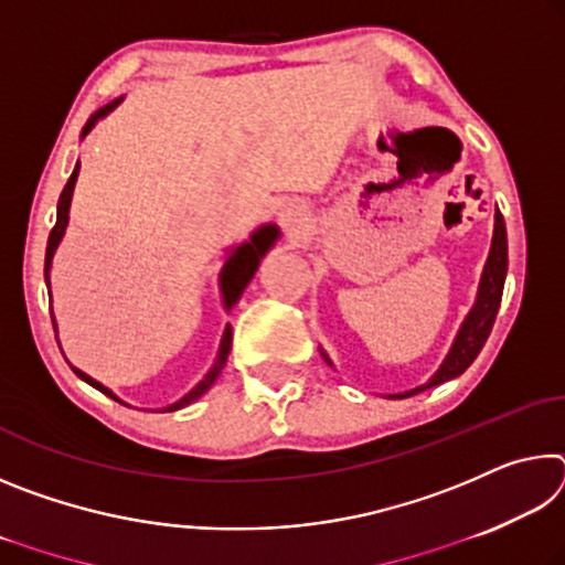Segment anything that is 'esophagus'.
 Returning a JSON list of instances; mask_svg holds the SVG:
<instances>
[{
  "mask_svg": "<svg viewBox=\"0 0 565 565\" xmlns=\"http://www.w3.org/2000/svg\"><path fill=\"white\" fill-rule=\"evenodd\" d=\"M279 224L281 228L289 236H296L301 234V228L306 226V222H309V214H306V206L301 202H296V199H289V202H284L279 206Z\"/></svg>",
  "mask_w": 565,
  "mask_h": 565,
  "instance_id": "34e87169",
  "label": "esophagus"
}]
</instances>
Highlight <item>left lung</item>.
I'll return each mask as SVG.
<instances>
[{"label": "left lung", "mask_w": 565, "mask_h": 565, "mask_svg": "<svg viewBox=\"0 0 565 565\" xmlns=\"http://www.w3.org/2000/svg\"><path fill=\"white\" fill-rule=\"evenodd\" d=\"M505 269H509V242H505V224L499 209H495V224H493V238H491V252L489 259H486L481 281H478V291H476V301L471 306V311L466 313V319L458 329L456 339L448 349L446 359L441 361V366L436 369V374L411 391H404V394H391L388 398H408L414 394H420V391L431 388L444 384V381H451L456 376H461L463 371L471 366L473 359L478 356V351L483 349L486 339L493 329L495 313H499L501 306V294H503V281H505ZM321 356L327 359L329 366H333L331 359L327 356V351H321Z\"/></svg>", "instance_id": "left-lung-1"}]
</instances>
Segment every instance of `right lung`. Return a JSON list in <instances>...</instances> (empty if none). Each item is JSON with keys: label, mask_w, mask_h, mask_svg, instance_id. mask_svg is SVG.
Returning a JSON list of instances; mask_svg holds the SVG:
<instances>
[{"label": "right lung", "mask_w": 565, "mask_h": 565, "mask_svg": "<svg viewBox=\"0 0 565 565\" xmlns=\"http://www.w3.org/2000/svg\"><path fill=\"white\" fill-rule=\"evenodd\" d=\"M121 99H124V97L114 99V102L107 104V107H102V109L94 111L92 117H89V121L84 124L82 139L87 137V134H89L94 127H97L99 119H104V117H107V114H111L114 109H117L119 104H121ZM76 177H79V161H76V167H74V171H72L70 181H66V186L62 189L60 204H56V224H54L52 234H50V242H46V259H44V281H46V286H50V271H52L54 252H56V248H60L62 238H64V232H66V224H70V206H72V194H74ZM279 236H281L279 226H276V224H262L259 228H254L252 236H248L246 242L236 244V246H232V248H226V262H224V266H222V274H218V291H222V303H224L226 311H232L234 306H236V301L242 299L244 289L248 286V281L254 279V274H256V269H259V264H262V259L266 256V252H269V248H271L276 242H279ZM52 321H54V331H56V319L52 317ZM228 351H232V323H226V329H224V333H222V343H218V351H216V359H214V363H212V369H209L206 374H204V379L199 381V384H196L194 388H191L189 394H184L179 401H174V404H169V406H164V408H157V411H161V414H164V411H167V414H169V411H179V408H184V406H189V404H194L196 398H202V396L206 394V391L214 386V381L218 379V374H222V369L226 366ZM70 366H72V363H70ZM72 371H74V374L79 376L82 381H87L89 386L102 391L104 396H109V398H114V401H119V404H124V401H121L117 394H114L111 388L99 384V381L92 379L89 374H84L82 369L72 366ZM124 406H127V404H124Z\"/></svg>", "instance_id": "add662e5"}]
</instances>
